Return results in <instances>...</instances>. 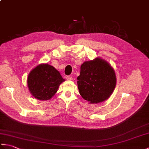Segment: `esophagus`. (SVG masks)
<instances>
[{
    "label": "esophagus",
    "mask_w": 149,
    "mask_h": 149,
    "mask_svg": "<svg viewBox=\"0 0 149 149\" xmlns=\"http://www.w3.org/2000/svg\"><path fill=\"white\" fill-rule=\"evenodd\" d=\"M66 79L68 80V81H72L73 78L71 76H67V77H66Z\"/></svg>",
    "instance_id": "1"
}]
</instances>
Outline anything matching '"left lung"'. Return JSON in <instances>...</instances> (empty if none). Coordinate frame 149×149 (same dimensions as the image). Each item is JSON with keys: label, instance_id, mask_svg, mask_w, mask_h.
<instances>
[{"label": "left lung", "instance_id": "obj_1", "mask_svg": "<svg viewBox=\"0 0 149 149\" xmlns=\"http://www.w3.org/2000/svg\"><path fill=\"white\" fill-rule=\"evenodd\" d=\"M77 80L80 95L90 104L100 103L108 99L116 83L115 70L99 57L81 65Z\"/></svg>", "mask_w": 149, "mask_h": 149}]
</instances>
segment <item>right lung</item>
Returning a JSON list of instances; mask_svg holds the SVG:
<instances>
[{
	"mask_svg": "<svg viewBox=\"0 0 149 149\" xmlns=\"http://www.w3.org/2000/svg\"><path fill=\"white\" fill-rule=\"evenodd\" d=\"M63 79L58 70L47 63H42L30 72L27 86L31 94L40 100H48L54 95Z\"/></svg>",
	"mask_w": 149,
	"mask_h": 149,
	"instance_id": "add662e5",
	"label": "right lung"
}]
</instances>
